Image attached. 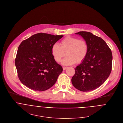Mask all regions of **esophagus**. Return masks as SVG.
I'll return each instance as SVG.
<instances>
[{
  "label": "esophagus",
  "instance_id": "obj_1",
  "mask_svg": "<svg viewBox=\"0 0 123 123\" xmlns=\"http://www.w3.org/2000/svg\"><path fill=\"white\" fill-rule=\"evenodd\" d=\"M67 68V67H63V70H65V69H66Z\"/></svg>",
  "mask_w": 123,
  "mask_h": 123
}]
</instances>
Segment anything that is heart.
Returning <instances> with one entry per match:
<instances>
[{"label": "heart", "mask_w": 123, "mask_h": 123, "mask_svg": "<svg viewBox=\"0 0 123 123\" xmlns=\"http://www.w3.org/2000/svg\"><path fill=\"white\" fill-rule=\"evenodd\" d=\"M61 46L57 43H54L51 48L52 55L57 62H60L62 58L68 55L62 61L64 66L83 63L86 59L88 52L87 43L84 40L78 38L67 37L61 42Z\"/></svg>", "instance_id": "heart-1"}]
</instances>
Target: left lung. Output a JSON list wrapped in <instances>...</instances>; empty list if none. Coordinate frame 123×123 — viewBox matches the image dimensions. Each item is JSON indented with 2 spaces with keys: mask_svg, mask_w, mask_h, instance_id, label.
Here are the masks:
<instances>
[{
  "mask_svg": "<svg viewBox=\"0 0 123 123\" xmlns=\"http://www.w3.org/2000/svg\"><path fill=\"white\" fill-rule=\"evenodd\" d=\"M75 34L85 39L88 52L85 61L75 68L71 82L80 91H92L101 86L111 72V51L104 40L90 32L80 31Z\"/></svg>",
  "mask_w": 123,
  "mask_h": 123,
  "instance_id": "left-lung-1",
  "label": "left lung"
}]
</instances>
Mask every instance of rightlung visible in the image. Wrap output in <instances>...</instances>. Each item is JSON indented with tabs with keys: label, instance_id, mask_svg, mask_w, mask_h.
Wrapping results in <instances>:
<instances>
[{
	"label": "right lung",
	"instance_id": "add662e5",
	"mask_svg": "<svg viewBox=\"0 0 123 123\" xmlns=\"http://www.w3.org/2000/svg\"><path fill=\"white\" fill-rule=\"evenodd\" d=\"M63 37L40 33L21 43L15 64L24 86L34 91H43L55 84L63 68L54 59L51 48Z\"/></svg>",
	"mask_w": 123,
	"mask_h": 123
}]
</instances>
